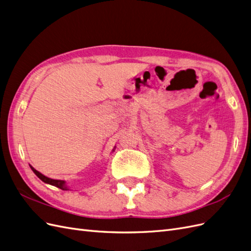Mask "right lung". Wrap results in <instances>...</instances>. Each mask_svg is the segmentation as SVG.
Returning a JSON list of instances; mask_svg holds the SVG:
<instances>
[{
  "label": "right lung",
  "mask_w": 251,
  "mask_h": 251,
  "mask_svg": "<svg viewBox=\"0 0 251 251\" xmlns=\"http://www.w3.org/2000/svg\"><path fill=\"white\" fill-rule=\"evenodd\" d=\"M30 168H31V170L33 171V173L36 175L37 177H39L42 181H44L45 183H48V184H51V185H54V186H56V187H58V188H60V189H63V191H67V186L65 185V182L63 181V180H54V179H50V178H48V177H46V176H44L43 174H41L40 172H37L35 169H33L32 166H30Z\"/></svg>",
  "instance_id": "1"
}]
</instances>
